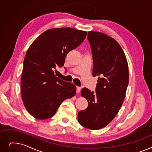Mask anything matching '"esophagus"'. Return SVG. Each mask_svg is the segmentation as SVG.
Segmentation results:
<instances>
[{"label": "esophagus", "instance_id": "obj_1", "mask_svg": "<svg viewBox=\"0 0 152 152\" xmlns=\"http://www.w3.org/2000/svg\"><path fill=\"white\" fill-rule=\"evenodd\" d=\"M81 87H79V86L76 87V92H77V93H79V92L81 91Z\"/></svg>", "mask_w": 152, "mask_h": 152}]
</instances>
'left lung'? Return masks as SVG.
Segmentation results:
<instances>
[{"instance_id":"8db88e82","label":"left lung","mask_w":152,"mask_h":152,"mask_svg":"<svg viewBox=\"0 0 152 152\" xmlns=\"http://www.w3.org/2000/svg\"><path fill=\"white\" fill-rule=\"evenodd\" d=\"M88 39L93 58L92 76L98 79L96 93L86 88L81 89L88 106L79 112L77 120L85 128L98 130L113 121L122 106L129 84V68L124 52L114 38L91 31Z\"/></svg>"}]
</instances>
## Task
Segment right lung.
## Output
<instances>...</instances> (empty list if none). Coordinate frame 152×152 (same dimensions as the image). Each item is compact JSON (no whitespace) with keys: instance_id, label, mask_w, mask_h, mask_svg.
Returning a JSON list of instances; mask_svg holds the SVG:
<instances>
[{"instance_id":"right-lung-1","label":"right lung","mask_w":152,"mask_h":152,"mask_svg":"<svg viewBox=\"0 0 152 152\" xmlns=\"http://www.w3.org/2000/svg\"><path fill=\"white\" fill-rule=\"evenodd\" d=\"M86 35L71 28H52L30 45L23 61L21 93L24 106L33 117L39 120L53 117L64 100L76 94V86L56 77L54 69L63 66L66 56Z\"/></svg>"}]
</instances>
